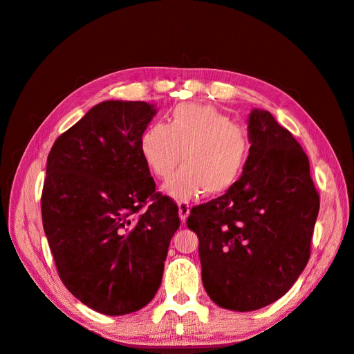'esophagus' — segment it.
Instances as JSON below:
<instances>
[{
    "mask_svg": "<svg viewBox=\"0 0 354 354\" xmlns=\"http://www.w3.org/2000/svg\"><path fill=\"white\" fill-rule=\"evenodd\" d=\"M190 212V205L187 202H178V214H180V220L181 223H185L189 217Z\"/></svg>",
    "mask_w": 354,
    "mask_h": 354,
    "instance_id": "esophagus-1",
    "label": "esophagus"
}]
</instances>
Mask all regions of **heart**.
Wrapping results in <instances>:
<instances>
[{"label":"heart","mask_w":354,"mask_h":354,"mask_svg":"<svg viewBox=\"0 0 354 354\" xmlns=\"http://www.w3.org/2000/svg\"><path fill=\"white\" fill-rule=\"evenodd\" d=\"M146 167L164 185V194L187 202L202 194L220 196L239 183L251 153L243 127L214 106L183 103L169 112L167 125L153 122L140 137Z\"/></svg>","instance_id":"heart-1"}]
</instances>
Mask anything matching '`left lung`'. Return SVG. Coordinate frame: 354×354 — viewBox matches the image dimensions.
Returning <instances> with one entry per match:
<instances>
[{
	"mask_svg": "<svg viewBox=\"0 0 354 354\" xmlns=\"http://www.w3.org/2000/svg\"><path fill=\"white\" fill-rule=\"evenodd\" d=\"M239 183L194 207L202 282L217 306L252 312L285 295L310 259L319 195L303 147L273 115L252 109Z\"/></svg>",
	"mask_w": 354,
	"mask_h": 354,
	"instance_id": "1",
	"label": "left lung"
}]
</instances>
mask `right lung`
<instances>
[{"label": "right lung", "instance_id": "add662e5", "mask_svg": "<svg viewBox=\"0 0 354 354\" xmlns=\"http://www.w3.org/2000/svg\"><path fill=\"white\" fill-rule=\"evenodd\" d=\"M155 115L146 102H102L47 158L41 212L59 276L102 315H128L152 301L180 227L178 207L156 194L140 153Z\"/></svg>", "mask_w": 354, "mask_h": 354}]
</instances>
